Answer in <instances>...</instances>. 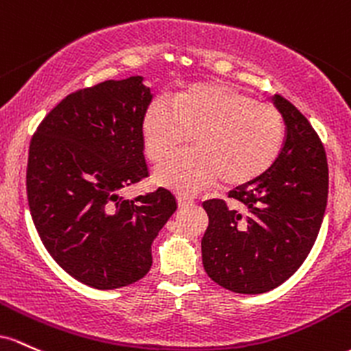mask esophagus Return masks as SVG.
<instances>
[{"label": "esophagus", "mask_w": 351, "mask_h": 351, "mask_svg": "<svg viewBox=\"0 0 351 351\" xmlns=\"http://www.w3.org/2000/svg\"><path fill=\"white\" fill-rule=\"evenodd\" d=\"M177 202H179V207H189V206H194V199L186 195H179L177 197Z\"/></svg>", "instance_id": "obj_1"}]
</instances>
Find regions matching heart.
Returning <instances> with one entry per match:
<instances>
[{
  "label": "heart",
  "instance_id": "b5f03b06",
  "mask_svg": "<svg viewBox=\"0 0 351 351\" xmlns=\"http://www.w3.org/2000/svg\"><path fill=\"white\" fill-rule=\"evenodd\" d=\"M194 151L156 172L160 186L192 195L222 179L239 187L274 165L285 143V121L270 102L226 82H200L171 101H154L143 117L145 156L167 162L189 144Z\"/></svg>",
  "mask_w": 351,
  "mask_h": 351
}]
</instances>
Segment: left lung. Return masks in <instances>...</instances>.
I'll list each match as a JSON object with an SVG mask.
<instances>
[{"instance_id":"1","label":"left lung","mask_w":351,"mask_h":351,"mask_svg":"<svg viewBox=\"0 0 351 351\" xmlns=\"http://www.w3.org/2000/svg\"><path fill=\"white\" fill-rule=\"evenodd\" d=\"M287 125L274 165L258 179L202 204L207 275L235 293L274 290L300 269L312 250L328 197V164L320 137L303 114L275 94Z\"/></svg>"}]
</instances>
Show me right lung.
I'll list each match as a JSON object with an SVG mask.
<instances>
[{
	"mask_svg": "<svg viewBox=\"0 0 351 351\" xmlns=\"http://www.w3.org/2000/svg\"><path fill=\"white\" fill-rule=\"evenodd\" d=\"M151 101L143 76L99 82L66 96L31 139L26 192L34 227L59 267L93 289L141 280L152 242L177 208L162 187L132 200L119 195L149 176L143 117Z\"/></svg>",
	"mask_w": 351,
	"mask_h": 351,
	"instance_id": "1",
	"label": "right lung"
}]
</instances>
